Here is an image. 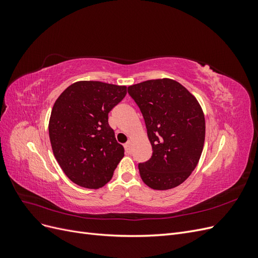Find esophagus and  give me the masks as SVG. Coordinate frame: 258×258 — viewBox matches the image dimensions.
Masks as SVG:
<instances>
[{
	"instance_id": "obj_1",
	"label": "esophagus",
	"mask_w": 258,
	"mask_h": 258,
	"mask_svg": "<svg viewBox=\"0 0 258 258\" xmlns=\"http://www.w3.org/2000/svg\"><path fill=\"white\" fill-rule=\"evenodd\" d=\"M123 146H124V150H126V152H127L128 154H130L131 151H132V148H131V142H130V141L127 142Z\"/></svg>"
}]
</instances>
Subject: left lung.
I'll use <instances>...</instances> for the list:
<instances>
[{
  "instance_id": "left-lung-1",
  "label": "left lung",
  "mask_w": 258,
  "mask_h": 258,
  "mask_svg": "<svg viewBox=\"0 0 258 258\" xmlns=\"http://www.w3.org/2000/svg\"><path fill=\"white\" fill-rule=\"evenodd\" d=\"M144 117L153 155L140 163L142 181L153 189L182 184L197 167L206 139V119L192 93L171 79L150 80L128 87Z\"/></svg>"
}]
</instances>
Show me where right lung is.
I'll return each mask as SVG.
<instances>
[{"label":"right lung","instance_id":"add662e5","mask_svg":"<svg viewBox=\"0 0 258 258\" xmlns=\"http://www.w3.org/2000/svg\"><path fill=\"white\" fill-rule=\"evenodd\" d=\"M126 93L127 86L80 81L54 102L48 123L50 144L73 183L98 189L112 178L124 154L108 124V113Z\"/></svg>","mask_w":258,"mask_h":258}]
</instances>
